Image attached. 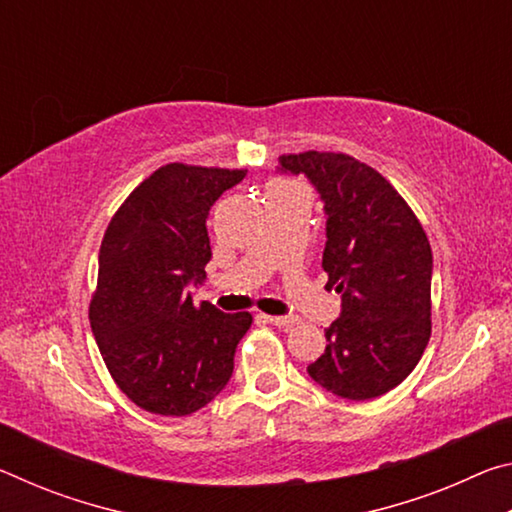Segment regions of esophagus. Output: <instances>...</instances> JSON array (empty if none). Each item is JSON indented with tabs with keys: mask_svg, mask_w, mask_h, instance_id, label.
I'll use <instances>...</instances> for the list:
<instances>
[{
	"mask_svg": "<svg viewBox=\"0 0 512 512\" xmlns=\"http://www.w3.org/2000/svg\"><path fill=\"white\" fill-rule=\"evenodd\" d=\"M268 320H271V325L280 327V329H291L293 325L300 323V318L293 316V314H287V316H268Z\"/></svg>",
	"mask_w": 512,
	"mask_h": 512,
	"instance_id": "esophagus-1",
	"label": "esophagus"
}]
</instances>
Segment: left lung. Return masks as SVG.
<instances>
[{"instance_id": "obj_1", "label": "left lung", "mask_w": 512, "mask_h": 512, "mask_svg": "<svg viewBox=\"0 0 512 512\" xmlns=\"http://www.w3.org/2000/svg\"><path fill=\"white\" fill-rule=\"evenodd\" d=\"M282 171L305 173L327 214L323 268L341 316L309 377L345 400H372L418 366L431 336V246L418 216L368 164L345 153H289Z\"/></svg>"}]
</instances>
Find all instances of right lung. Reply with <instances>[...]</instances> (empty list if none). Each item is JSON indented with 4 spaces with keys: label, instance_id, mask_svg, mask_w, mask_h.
<instances>
[{
    "label": "right lung",
    "instance_id": "add662e5",
    "mask_svg": "<svg viewBox=\"0 0 512 512\" xmlns=\"http://www.w3.org/2000/svg\"><path fill=\"white\" fill-rule=\"evenodd\" d=\"M246 169L171 162L121 203L99 250L90 325L106 368L128 400L158 415H189L232 377L248 311L194 305L212 248L207 214Z\"/></svg>",
    "mask_w": 512,
    "mask_h": 512
}]
</instances>
